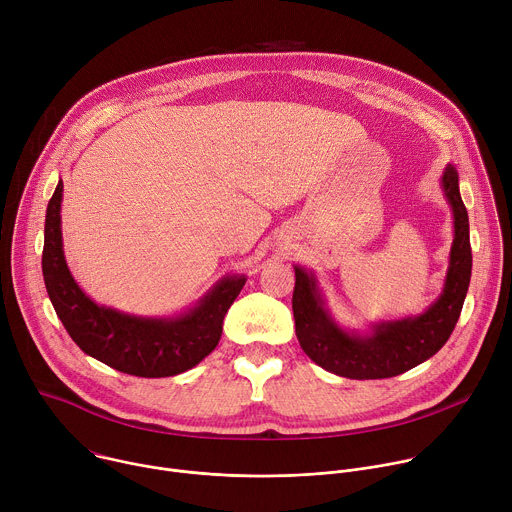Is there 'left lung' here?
<instances>
[{"label":"left lung","instance_id":"8db88e82","mask_svg":"<svg viewBox=\"0 0 512 512\" xmlns=\"http://www.w3.org/2000/svg\"><path fill=\"white\" fill-rule=\"evenodd\" d=\"M442 190L454 216V243L442 294L425 312L401 320L375 322L369 332L346 330L332 318L316 273L294 265L296 287L291 308L296 336L302 350L318 367L356 381L389 379L425 362L448 342L460 318L472 275L468 210L452 164L442 174Z\"/></svg>","mask_w":512,"mask_h":512}]
</instances>
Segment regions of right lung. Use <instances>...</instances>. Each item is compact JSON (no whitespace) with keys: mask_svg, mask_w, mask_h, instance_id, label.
<instances>
[{"mask_svg":"<svg viewBox=\"0 0 512 512\" xmlns=\"http://www.w3.org/2000/svg\"><path fill=\"white\" fill-rule=\"evenodd\" d=\"M62 180L58 182L44 223L42 273L48 298L62 326L77 346L107 367L145 379L180 375L208 356L223 334V320L247 281L225 275L206 294L176 316L148 318L93 302L72 277L60 231Z\"/></svg>","mask_w":512,"mask_h":512,"instance_id":"1","label":"right lung"}]
</instances>
